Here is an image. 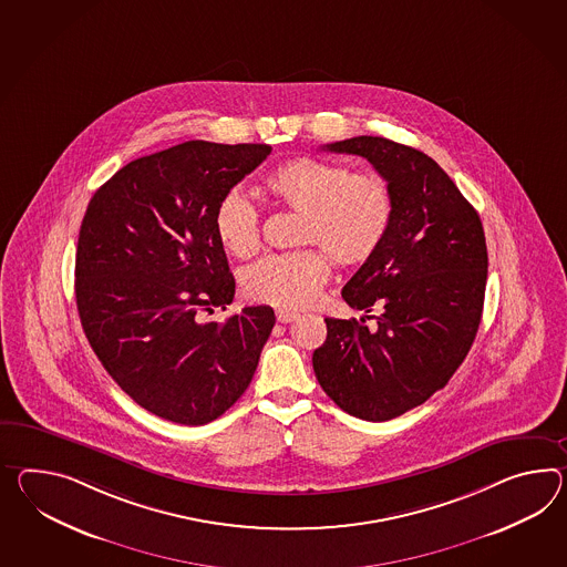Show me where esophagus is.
<instances>
[{"label":"esophagus","mask_w":567,"mask_h":567,"mask_svg":"<svg viewBox=\"0 0 567 567\" xmlns=\"http://www.w3.org/2000/svg\"><path fill=\"white\" fill-rule=\"evenodd\" d=\"M299 318L297 311H289V309H277V319L280 323H290L295 319Z\"/></svg>","instance_id":"34e87169"}]
</instances>
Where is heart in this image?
I'll list each match as a JSON object with an SVG mask.
<instances>
[{"label":"heart","mask_w":567,"mask_h":567,"mask_svg":"<svg viewBox=\"0 0 567 567\" xmlns=\"http://www.w3.org/2000/svg\"><path fill=\"white\" fill-rule=\"evenodd\" d=\"M264 190L278 207L299 213L297 246H316L268 256L246 270L241 287L249 301L277 307L313 303L330 280V258L340 266H362L385 244L395 219V194L379 172L319 157H290L264 176ZM223 249L248 260L262 248V221L256 205L237 190L225 194L215 217Z\"/></svg>","instance_id":"1"}]
</instances>
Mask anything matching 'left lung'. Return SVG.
I'll return each mask as SVG.
<instances>
[{
	"label": "left lung",
	"instance_id": "left-lung-1",
	"mask_svg": "<svg viewBox=\"0 0 567 567\" xmlns=\"http://www.w3.org/2000/svg\"><path fill=\"white\" fill-rule=\"evenodd\" d=\"M326 150L371 162L393 188L395 219L385 244L342 289L367 318L380 311L374 330L364 318H326L313 371L344 412L385 422L422 405L467 357L484 311V227L426 153L367 135Z\"/></svg>",
	"mask_w": 567,
	"mask_h": 567
}]
</instances>
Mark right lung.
I'll list each match as a JSON object with an SVG mask.
<instances>
[{
	"instance_id": "obj_1",
	"label": "right lung",
	"mask_w": 567,
	"mask_h": 567,
	"mask_svg": "<svg viewBox=\"0 0 567 567\" xmlns=\"http://www.w3.org/2000/svg\"><path fill=\"white\" fill-rule=\"evenodd\" d=\"M264 143L186 141L121 167L92 196L75 254V301L102 367L147 412L203 426L244 395L275 328L268 305L225 323L234 301L213 217L262 164Z\"/></svg>"
}]
</instances>
